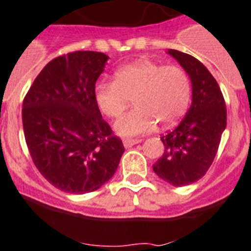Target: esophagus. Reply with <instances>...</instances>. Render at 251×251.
Listing matches in <instances>:
<instances>
[{
  "mask_svg": "<svg viewBox=\"0 0 251 251\" xmlns=\"http://www.w3.org/2000/svg\"><path fill=\"white\" fill-rule=\"evenodd\" d=\"M141 140H133V138H127V140H124L123 141V145H124V148L126 149H129L132 148L133 145H137L140 144Z\"/></svg>",
  "mask_w": 251,
  "mask_h": 251,
  "instance_id": "esophagus-1",
  "label": "esophagus"
}]
</instances>
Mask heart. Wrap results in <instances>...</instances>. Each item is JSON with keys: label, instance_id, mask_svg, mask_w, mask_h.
<instances>
[{"label": "heart", "instance_id": "b5f03b06", "mask_svg": "<svg viewBox=\"0 0 251 251\" xmlns=\"http://www.w3.org/2000/svg\"><path fill=\"white\" fill-rule=\"evenodd\" d=\"M191 96V80L185 70L148 59L122 66L114 74L113 83L97 84L95 90L99 110L111 119L121 117L134 97L136 109L114 126L122 137L149 133L156 123L173 127L187 113Z\"/></svg>", "mask_w": 251, "mask_h": 251}]
</instances>
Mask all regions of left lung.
<instances>
[{"label":"left lung","instance_id":"1","mask_svg":"<svg viewBox=\"0 0 251 251\" xmlns=\"http://www.w3.org/2000/svg\"><path fill=\"white\" fill-rule=\"evenodd\" d=\"M190 76L192 102L181 123L163 137L164 152L152 169L161 179L182 187L205 176L214 160L223 130L227 110L217 80L194 56L168 50Z\"/></svg>","mask_w":251,"mask_h":251}]
</instances>
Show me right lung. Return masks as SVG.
<instances>
[{
    "label": "right lung",
    "instance_id": "right-lung-1",
    "mask_svg": "<svg viewBox=\"0 0 251 251\" xmlns=\"http://www.w3.org/2000/svg\"><path fill=\"white\" fill-rule=\"evenodd\" d=\"M109 56L75 51L50 61L23 102V128L37 169L64 192L96 191L117 171L124 146L95 101Z\"/></svg>",
    "mask_w": 251,
    "mask_h": 251
}]
</instances>
